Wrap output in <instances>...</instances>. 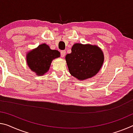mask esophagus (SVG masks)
I'll return each mask as SVG.
<instances>
[{
    "instance_id": "obj_1",
    "label": "esophagus",
    "mask_w": 133,
    "mask_h": 133,
    "mask_svg": "<svg viewBox=\"0 0 133 133\" xmlns=\"http://www.w3.org/2000/svg\"><path fill=\"white\" fill-rule=\"evenodd\" d=\"M66 55V51L65 50H63V51H61V56L62 57H64Z\"/></svg>"
}]
</instances>
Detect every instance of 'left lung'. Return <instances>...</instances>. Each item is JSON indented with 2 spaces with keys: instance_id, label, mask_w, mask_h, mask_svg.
<instances>
[{
  "instance_id": "1",
  "label": "left lung",
  "mask_w": 133,
  "mask_h": 133,
  "mask_svg": "<svg viewBox=\"0 0 133 133\" xmlns=\"http://www.w3.org/2000/svg\"><path fill=\"white\" fill-rule=\"evenodd\" d=\"M71 50L65 58L71 76L79 81H84L99 72L104 62V55L98 45L76 43Z\"/></svg>"
}]
</instances>
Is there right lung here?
Returning <instances> with one entry per match:
<instances>
[{
  "instance_id": "right-lung-1",
  "label": "right lung",
  "mask_w": 133,
  "mask_h": 133,
  "mask_svg": "<svg viewBox=\"0 0 133 133\" xmlns=\"http://www.w3.org/2000/svg\"><path fill=\"white\" fill-rule=\"evenodd\" d=\"M60 57L58 50H51L46 44H42L27 52L26 60L29 69L39 76L45 75L49 70L52 61Z\"/></svg>"
}]
</instances>
